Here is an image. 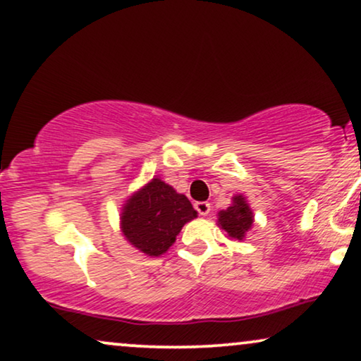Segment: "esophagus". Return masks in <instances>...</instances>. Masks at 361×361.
I'll return each instance as SVG.
<instances>
[{
	"label": "esophagus",
	"mask_w": 361,
	"mask_h": 361,
	"mask_svg": "<svg viewBox=\"0 0 361 361\" xmlns=\"http://www.w3.org/2000/svg\"><path fill=\"white\" fill-rule=\"evenodd\" d=\"M195 210L198 212V215L207 216L210 213V203L208 202H197L195 203Z\"/></svg>",
	"instance_id": "obj_1"
}]
</instances>
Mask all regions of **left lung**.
I'll list each match as a JSON object with an SVG mask.
<instances>
[{
  "instance_id": "8db88e82",
  "label": "left lung",
  "mask_w": 361,
  "mask_h": 361,
  "mask_svg": "<svg viewBox=\"0 0 361 361\" xmlns=\"http://www.w3.org/2000/svg\"><path fill=\"white\" fill-rule=\"evenodd\" d=\"M218 223L224 231L228 233L229 238L234 239H241L244 238V234L247 229H250L254 223L252 218V212L247 203L244 202V197H234V203L231 207H228L226 210L218 213Z\"/></svg>"
}]
</instances>
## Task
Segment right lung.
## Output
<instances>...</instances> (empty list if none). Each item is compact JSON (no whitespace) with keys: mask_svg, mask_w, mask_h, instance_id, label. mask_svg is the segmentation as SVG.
<instances>
[{"mask_svg":"<svg viewBox=\"0 0 361 361\" xmlns=\"http://www.w3.org/2000/svg\"><path fill=\"white\" fill-rule=\"evenodd\" d=\"M195 216L189 198L161 179H153L128 198L122 213V231L135 247L158 257L174 244L182 226Z\"/></svg>","mask_w":361,"mask_h":361,"instance_id":"obj_1","label":"right lung"}]
</instances>
